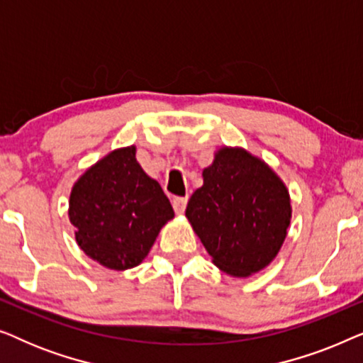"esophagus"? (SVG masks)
<instances>
[{
    "label": "esophagus",
    "instance_id": "1",
    "mask_svg": "<svg viewBox=\"0 0 363 363\" xmlns=\"http://www.w3.org/2000/svg\"><path fill=\"white\" fill-rule=\"evenodd\" d=\"M173 210H175L177 215H182L183 211H185L186 208V203H188V198L186 196H177L173 198Z\"/></svg>",
    "mask_w": 363,
    "mask_h": 363
}]
</instances>
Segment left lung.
Instances as JSON below:
<instances>
[{"label":"left lung","instance_id":"1","mask_svg":"<svg viewBox=\"0 0 363 363\" xmlns=\"http://www.w3.org/2000/svg\"><path fill=\"white\" fill-rule=\"evenodd\" d=\"M291 211L289 191L267 163L245 148L223 147L203 170L185 215L213 262L247 277L277 256Z\"/></svg>","mask_w":363,"mask_h":363}]
</instances>
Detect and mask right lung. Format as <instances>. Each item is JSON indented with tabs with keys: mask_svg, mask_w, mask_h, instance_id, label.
Here are the masks:
<instances>
[{
	"mask_svg": "<svg viewBox=\"0 0 363 363\" xmlns=\"http://www.w3.org/2000/svg\"><path fill=\"white\" fill-rule=\"evenodd\" d=\"M173 216L162 186L138 165L133 145L117 148L89 168L69 198L79 247L116 271L140 264Z\"/></svg>",
	"mask_w": 363,
	"mask_h": 363,
	"instance_id": "1",
	"label": "right lung"
}]
</instances>
